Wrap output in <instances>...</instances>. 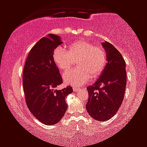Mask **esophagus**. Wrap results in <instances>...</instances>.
Instances as JSON below:
<instances>
[{"label":"esophagus","mask_w":147,"mask_h":147,"mask_svg":"<svg viewBox=\"0 0 147 147\" xmlns=\"http://www.w3.org/2000/svg\"><path fill=\"white\" fill-rule=\"evenodd\" d=\"M73 89L74 91L77 92V91H78V90H80V88H78V87H73Z\"/></svg>","instance_id":"34e87169"}]
</instances>
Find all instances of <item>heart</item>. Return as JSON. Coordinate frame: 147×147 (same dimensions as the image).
Returning a JSON list of instances; mask_svg holds the SVG:
<instances>
[{
  "instance_id": "b5f03b06",
  "label": "heart",
  "mask_w": 147,
  "mask_h": 147,
  "mask_svg": "<svg viewBox=\"0 0 147 147\" xmlns=\"http://www.w3.org/2000/svg\"><path fill=\"white\" fill-rule=\"evenodd\" d=\"M53 58L63 72L68 71L76 61L78 67L68 71L63 76L65 82L73 86L84 84L91 77L92 79L99 77L108 63L104 48L86 40L72 43L68 51L61 47H56Z\"/></svg>"
}]
</instances>
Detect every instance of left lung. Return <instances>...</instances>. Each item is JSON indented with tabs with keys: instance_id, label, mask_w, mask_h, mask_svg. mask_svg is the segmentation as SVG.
<instances>
[{
	"instance_id": "1",
	"label": "left lung",
	"mask_w": 147,
	"mask_h": 147,
	"mask_svg": "<svg viewBox=\"0 0 147 147\" xmlns=\"http://www.w3.org/2000/svg\"><path fill=\"white\" fill-rule=\"evenodd\" d=\"M103 47L107 53L108 63L97 81L87 87L88 100L86 108L93 119L107 121L121 106L127 83L125 61L112 44L105 41Z\"/></svg>"
}]
</instances>
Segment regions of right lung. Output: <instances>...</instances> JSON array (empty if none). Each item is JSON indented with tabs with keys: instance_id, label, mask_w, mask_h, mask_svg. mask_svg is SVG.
<instances>
[{
	"instance_id": "right-lung-1",
	"label": "right lung",
	"mask_w": 147,
	"mask_h": 147,
	"mask_svg": "<svg viewBox=\"0 0 147 147\" xmlns=\"http://www.w3.org/2000/svg\"><path fill=\"white\" fill-rule=\"evenodd\" d=\"M62 43L57 35L43 37L30 50L23 70V88L28 108L39 121L49 125L62 119L67 109L65 98L73 92L71 86L59 90L55 89L62 84L63 79L53 53Z\"/></svg>"
}]
</instances>
